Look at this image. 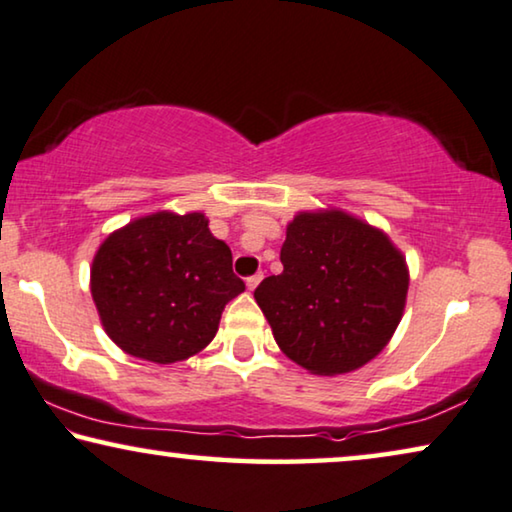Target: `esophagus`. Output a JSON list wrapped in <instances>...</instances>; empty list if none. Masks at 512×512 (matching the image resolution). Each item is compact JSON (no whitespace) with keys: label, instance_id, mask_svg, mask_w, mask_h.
<instances>
[{"label":"esophagus","instance_id":"obj_1","mask_svg":"<svg viewBox=\"0 0 512 512\" xmlns=\"http://www.w3.org/2000/svg\"><path fill=\"white\" fill-rule=\"evenodd\" d=\"M262 273H255V276H250L248 280H246V285H248V290H255V287L259 285V283H262Z\"/></svg>","mask_w":512,"mask_h":512}]
</instances>
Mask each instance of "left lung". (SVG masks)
Segmentation results:
<instances>
[{
	"label": "left lung",
	"mask_w": 512,
	"mask_h": 512,
	"mask_svg": "<svg viewBox=\"0 0 512 512\" xmlns=\"http://www.w3.org/2000/svg\"><path fill=\"white\" fill-rule=\"evenodd\" d=\"M283 273L255 301L278 348L315 376H341L378 357L406 308L408 264L383 229L341 208L287 222Z\"/></svg>",
	"instance_id": "obj_1"
}]
</instances>
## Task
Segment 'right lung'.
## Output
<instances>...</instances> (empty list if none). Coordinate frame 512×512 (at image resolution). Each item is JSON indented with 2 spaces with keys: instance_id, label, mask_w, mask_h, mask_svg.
<instances>
[{
  "instance_id": "1",
  "label": "right lung",
  "mask_w": 512,
  "mask_h": 512,
  "mask_svg": "<svg viewBox=\"0 0 512 512\" xmlns=\"http://www.w3.org/2000/svg\"><path fill=\"white\" fill-rule=\"evenodd\" d=\"M243 290L232 250L211 234L201 211L134 218L106 236L90 266L104 331L122 352L155 364L204 350Z\"/></svg>"
}]
</instances>
